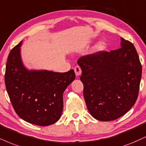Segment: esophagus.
<instances>
[{"label":"esophagus","instance_id":"1","mask_svg":"<svg viewBox=\"0 0 146 146\" xmlns=\"http://www.w3.org/2000/svg\"><path fill=\"white\" fill-rule=\"evenodd\" d=\"M74 71H75V75H76V76H79V75H80L82 74V69H81L80 67L78 65H76L75 67H74Z\"/></svg>","mask_w":146,"mask_h":146}]
</instances>
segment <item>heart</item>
Here are the masks:
<instances>
[{"label": "heart", "mask_w": 146, "mask_h": 146, "mask_svg": "<svg viewBox=\"0 0 146 146\" xmlns=\"http://www.w3.org/2000/svg\"><path fill=\"white\" fill-rule=\"evenodd\" d=\"M103 47H104V45H103L102 43H100V44H98V45H97V46H96L97 48L99 49V50L102 49Z\"/></svg>", "instance_id": "b5f03b06"}]
</instances>
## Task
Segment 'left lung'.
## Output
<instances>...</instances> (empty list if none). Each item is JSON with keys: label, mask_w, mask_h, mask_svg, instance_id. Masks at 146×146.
Masks as SVG:
<instances>
[{"label": "left lung", "mask_w": 146, "mask_h": 146, "mask_svg": "<svg viewBox=\"0 0 146 146\" xmlns=\"http://www.w3.org/2000/svg\"><path fill=\"white\" fill-rule=\"evenodd\" d=\"M121 47L83 56L82 68L87 108L96 119L110 121L122 117L137 100L141 64L131 42L121 38Z\"/></svg>", "instance_id": "1"}]
</instances>
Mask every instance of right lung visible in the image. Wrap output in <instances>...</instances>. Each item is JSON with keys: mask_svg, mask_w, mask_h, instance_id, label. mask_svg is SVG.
Returning a JSON list of instances; mask_svg holds the SVG:
<instances>
[{"mask_svg": "<svg viewBox=\"0 0 146 146\" xmlns=\"http://www.w3.org/2000/svg\"><path fill=\"white\" fill-rule=\"evenodd\" d=\"M21 42L9 53L5 82L18 116L40 126L56 123L63 109V92L75 78L73 69L65 73L27 71L20 58Z\"/></svg>", "mask_w": 146, "mask_h": 146, "instance_id": "add662e5", "label": "right lung"}]
</instances>
